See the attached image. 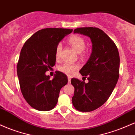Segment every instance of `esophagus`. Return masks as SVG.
<instances>
[{
	"instance_id": "34e87169",
	"label": "esophagus",
	"mask_w": 135,
	"mask_h": 135,
	"mask_svg": "<svg viewBox=\"0 0 135 135\" xmlns=\"http://www.w3.org/2000/svg\"><path fill=\"white\" fill-rule=\"evenodd\" d=\"M70 82H71V78L70 77H68V83H70Z\"/></svg>"
}]
</instances>
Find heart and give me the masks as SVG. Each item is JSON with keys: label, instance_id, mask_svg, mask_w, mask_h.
Returning a JSON list of instances; mask_svg holds the SVG:
<instances>
[{"label": "heart", "instance_id": "heart-1", "mask_svg": "<svg viewBox=\"0 0 135 135\" xmlns=\"http://www.w3.org/2000/svg\"><path fill=\"white\" fill-rule=\"evenodd\" d=\"M69 44L72 46L73 49L77 53H80L84 51L86 47V41L84 38L79 36V35H72L69 39ZM61 51V45L58 44L56 49V58H58L60 57V52ZM84 56V55H83ZM79 69V66L77 65L66 63L60 67V70L65 74L69 75H72L76 70Z\"/></svg>", "mask_w": 135, "mask_h": 135}]
</instances>
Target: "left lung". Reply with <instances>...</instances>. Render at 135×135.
I'll list each match as a JSON object with an SVG mask.
<instances>
[{"mask_svg": "<svg viewBox=\"0 0 135 135\" xmlns=\"http://www.w3.org/2000/svg\"><path fill=\"white\" fill-rule=\"evenodd\" d=\"M74 33L90 38L92 52L79 71L83 77H87L88 83L71 79L75 88L72 102L77 110L91 112L104 104L115 87L119 76V54L115 43L100 28H79Z\"/></svg>", "mask_w": 135, "mask_h": 135, "instance_id": "obj_1", "label": "left lung"}]
</instances>
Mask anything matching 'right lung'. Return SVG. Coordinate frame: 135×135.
Returning a JSON list of instances; mask_svg holds the SVG:
<instances>
[{
	"instance_id": "right-lung-1",
	"label": "right lung",
	"mask_w": 135,
	"mask_h": 135,
	"mask_svg": "<svg viewBox=\"0 0 135 135\" xmlns=\"http://www.w3.org/2000/svg\"><path fill=\"white\" fill-rule=\"evenodd\" d=\"M72 29L44 28L38 30L23 45L17 65L21 93L32 108L49 111L58 102L61 88L68 83L65 74L59 72L50 80L46 71L56 63V49Z\"/></svg>"
}]
</instances>
